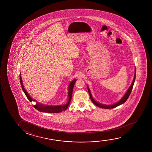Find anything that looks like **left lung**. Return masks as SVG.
Returning a JSON list of instances; mask_svg holds the SVG:
<instances>
[{
  "label": "left lung",
  "instance_id": "1",
  "mask_svg": "<svg viewBox=\"0 0 152 152\" xmlns=\"http://www.w3.org/2000/svg\"><path fill=\"white\" fill-rule=\"evenodd\" d=\"M135 75H136V69H135V74H134V79H133V81H132V83L131 84V85L130 86L129 89L128 90L127 92L126 93L124 96H123V98H122L121 100H120L118 102H117L116 104H114V105H104V104H100L98 102H96L94 100V99L92 96L90 91L88 87V92H89V94L90 97V99L91 100L92 102L94 103V105H96V106L98 107H100L101 108H105V109H110V108H113L116 107L117 106L120 105L121 104L124 103L126 101H127L128 98H129L130 94H131V91H132V90L133 88V85L134 83V81H135Z\"/></svg>",
  "mask_w": 152,
  "mask_h": 152
}]
</instances>
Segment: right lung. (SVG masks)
<instances>
[{
    "instance_id": "right-lung-1",
    "label": "right lung",
    "mask_w": 152,
    "mask_h": 152,
    "mask_svg": "<svg viewBox=\"0 0 152 152\" xmlns=\"http://www.w3.org/2000/svg\"><path fill=\"white\" fill-rule=\"evenodd\" d=\"M20 83H21V87L23 89V91L25 93V95L26 96L28 100H29V101L31 102L33 101V99H31L30 96L28 94L26 90H25L24 86L23 85V83L22 81V78H21V74H20ZM76 79H74L73 81L71 82L69 86V101L67 102L66 104H65L64 105H60V106H46L44 105L43 104H37L33 105L34 107L37 110H39L40 112L44 113H58L61 112L63 110H66L68 106H69V103L71 102V99L72 97V94H73V88L74 86L75 85L76 83Z\"/></svg>"
}]
</instances>
